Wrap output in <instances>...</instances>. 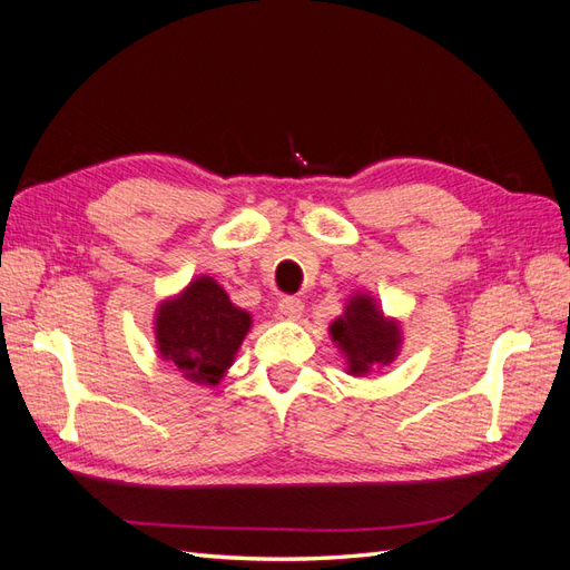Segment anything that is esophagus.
<instances>
[{"instance_id":"34e87169","label":"esophagus","mask_w":570,"mask_h":570,"mask_svg":"<svg viewBox=\"0 0 570 570\" xmlns=\"http://www.w3.org/2000/svg\"><path fill=\"white\" fill-rule=\"evenodd\" d=\"M278 314L281 318H287V321H299L304 314V304L297 297H283L278 304Z\"/></svg>"}]
</instances>
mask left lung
Listing matches in <instances>:
<instances>
[{
	"label": "left lung",
	"instance_id": "1",
	"mask_svg": "<svg viewBox=\"0 0 570 570\" xmlns=\"http://www.w3.org/2000/svg\"><path fill=\"white\" fill-rule=\"evenodd\" d=\"M331 337L344 356L347 373L366 377L381 366H390L402 350V323L385 316L371 292H354L340 318L331 323Z\"/></svg>",
	"mask_w": 570,
	"mask_h": 570
}]
</instances>
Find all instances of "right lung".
<instances>
[{
	"label": "right lung",
	"instance_id": "add662e5",
	"mask_svg": "<svg viewBox=\"0 0 570 570\" xmlns=\"http://www.w3.org/2000/svg\"><path fill=\"white\" fill-rule=\"evenodd\" d=\"M252 327V316L230 302L212 275H199L154 314V340L189 383L216 387L228 373Z\"/></svg>",
	"mask_w": 570,
	"mask_h": 570
}]
</instances>
